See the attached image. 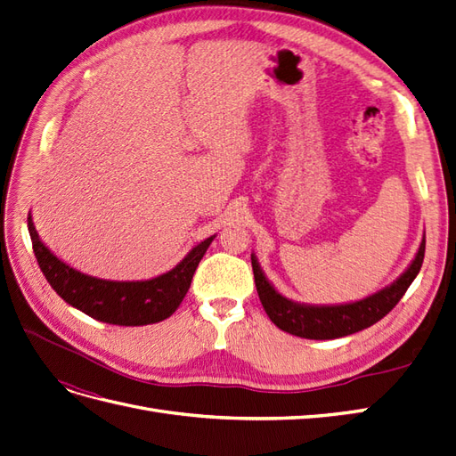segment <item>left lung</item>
<instances>
[{
    "instance_id": "8db88e82",
    "label": "left lung",
    "mask_w": 456,
    "mask_h": 456,
    "mask_svg": "<svg viewBox=\"0 0 456 456\" xmlns=\"http://www.w3.org/2000/svg\"><path fill=\"white\" fill-rule=\"evenodd\" d=\"M424 249L426 238L422 236L415 258L411 260L407 270L395 281L362 300L344 302V305H306V302L287 298L280 291H275L255 255H251V265L258 298L273 325L300 338L330 340L354 335L357 330H363L380 322L402 300L412 280L419 275Z\"/></svg>"
}]
</instances>
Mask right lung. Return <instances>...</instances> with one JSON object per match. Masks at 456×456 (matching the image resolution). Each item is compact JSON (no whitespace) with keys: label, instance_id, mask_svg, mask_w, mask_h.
<instances>
[{"label":"right lung","instance_id":"obj_1","mask_svg":"<svg viewBox=\"0 0 456 456\" xmlns=\"http://www.w3.org/2000/svg\"><path fill=\"white\" fill-rule=\"evenodd\" d=\"M28 232L41 272L64 302L91 315L93 320L126 327L158 323L173 315L188 293L200 260L216 238L211 236L191 247V251L175 268L158 278L114 281L93 278L68 266L39 240L32 213L28 215Z\"/></svg>","mask_w":456,"mask_h":456}]
</instances>
